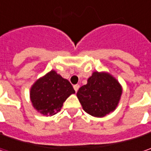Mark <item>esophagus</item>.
Listing matches in <instances>:
<instances>
[{
  "mask_svg": "<svg viewBox=\"0 0 151 151\" xmlns=\"http://www.w3.org/2000/svg\"><path fill=\"white\" fill-rule=\"evenodd\" d=\"M79 88H80V85H75V86H74V89L76 91V92H77V91L79 90Z\"/></svg>",
  "mask_w": 151,
  "mask_h": 151,
  "instance_id": "1",
  "label": "esophagus"
}]
</instances>
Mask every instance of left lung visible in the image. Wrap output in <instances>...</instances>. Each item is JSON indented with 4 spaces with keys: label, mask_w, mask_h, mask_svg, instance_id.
Segmentation results:
<instances>
[{
    "label": "left lung",
    "mask_w": 151,
    "mask_h": 151,
    "mask_svg": "<svg viewBox=\"0 0 151 151\" xmlns=\"http://www.w3.org/2000/svg\"><path fill=\"white\" fill-rule=\"evenodd\" d=\"M123 87L110 73L94 71L76 96L85 112L102 118L113 112L119 105Z\"/></svg>",
    "instance_id": "8db88e82"
}]
</instances>
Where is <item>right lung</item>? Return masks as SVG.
<instances>
[{
  "instance_id": "obj_1",
  "label": "right lung",
  "mask_w": 151,
  "mask_h": 151,
  "mask_svg": "<svg viewBox=\"0 0 151 151\" xmlns=\"http://www.w3.org/2000/svg\"><path fill=\"white\" fill-rule=\"evenodd\" d=\"M75 92L70 81L52 70L32 85L30 99L33 108L48 117L59 113L64 101Z\"/></svg>"
}]
</instances>
